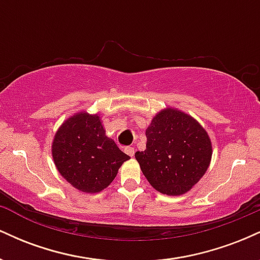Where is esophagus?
Segmentation results:
<instances>
[{
	"label": "esophagus",
	"mask_w": 260,
	"mask_h": 260,
	"mask_svg": "<svg viewBox=\"0 0 260 260\" xmlns=\"http://www.w3.org/2000/svg\"><path fill=\"white\" fill-rule=\"evenodd\" d=\"M124 151H126V154L129 155V156H133V155H134V148L133 147H126V148H124Z\"/></svg>",
	"instance_id": "34e87169"
}]
</instances>
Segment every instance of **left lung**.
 I'll return each mask as SVG.
<instances>
[{"instance_id": "8db88e82", "label": "left lung", "mask_w": 260, "mask_h": 260, "mask_svg": "<svg viewBox=\"0 0 260 260\" xmlns=\"http://www.w3.org/2000/svg\"><path fill=\"white\" fill-rule=\"evenodd\" d=\"M147 149L137 151L143 175L157 192L166 196L187 193L203 177L211 160V142L194 118L166 109L148 127Z\"/></svg>"}]
</instances>
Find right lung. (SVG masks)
Returning a JSON list of instances; mask_svg holds the SVG:
<instances>
[{
    "label": "right lung",
    "instance_id": "right-lung-1",
    "mask_svg": "<svg viewBox=\"0 0 260 260\" xmlns=\"http://www.w3.org/2000/svg\"><path fill=\"white\" fill-rule=\"evenodd\" d=\"M52 157L62 177L85 193L106 188L122 164L129 159L106 137L99 116L86 112L72 116L58 128Z\"/></svg>",
    "mask_w": 260,
    "mask_h": 260
}]
</instances>
